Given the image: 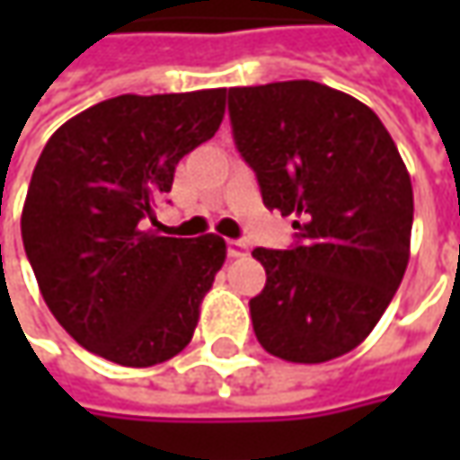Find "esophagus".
I'll return each mask as SVG.
<instances>
[{
    "label": "esophagus",
    "instance_id": "34e87169",
    "mask_svg": "<svg viewBox=\"0 0 460 460\" xmlns=\"http://www.w3.org/2000/svg\"><path fill=\"white\" fill-rule=\"evenodd\" d=\"M227 256L230 258L245 256V243H243V240H227Z\"/></svg>",
    "mask_w": 460,
    "mask_h": 460
}]
</instances>
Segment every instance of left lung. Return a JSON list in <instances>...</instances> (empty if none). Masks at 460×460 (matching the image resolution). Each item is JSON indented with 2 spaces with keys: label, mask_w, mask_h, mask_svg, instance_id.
Returning <instances> with one entry per match:
<instances>
[{
  "label": "left lung",
  "mask_w": 460,
  "mask_h": 460,
  "mask_svg": "<svg viewBox=\"0 0 460 460\" xmlns=\"http://www.w3.org/2000/svg\"><path fill=\"white\" fill-rule=\"evenodd\" d=\"M240 155L269 209L294 215L299 243L256 248L266 269L251 299L258 343L292 363H325L361 345L402 284L412 181L371 107L317 81L233 86Z\"/></svg>",
  "instance_id": "8db88e82"
}]
</instances>
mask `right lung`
Here are the masks:
<instances>
[{"instance_id":"add662e5","label":"right lung","mask_w":460,"mask_h":460,"mask_svg":"<svg viewBox=\"0 0 460 460\" xmlns=\"http://www.w3.org/2000/svg\"><path fill=\"white\" fill-rule=\"evenodd\" d=\"M225 89L122 94L63 122L35 164L22 243L45 305L86 350L146 368L181 353L227 245L146 230L176 164L217 133Z\"/></svg>"}]
</instances>
